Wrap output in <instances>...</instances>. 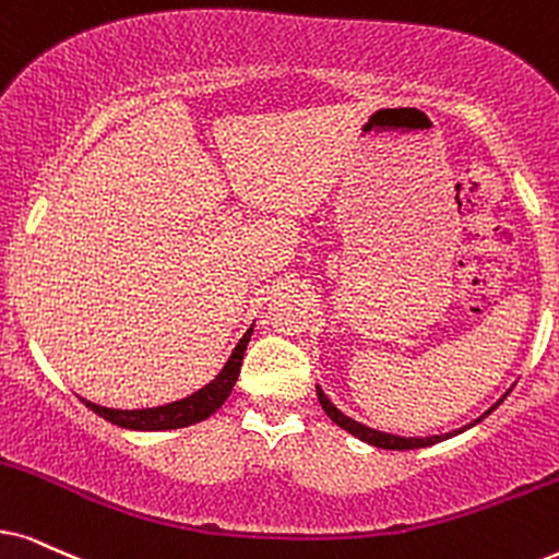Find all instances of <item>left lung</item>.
Here are the masks:
<instances>
[{
	"label": "left lung",
	"mask_w": 559,
	"mask_h": 559,
	"mask_svg": "<svg viewBox=\"0 0 559 559\" xmlns=\"http://www.w3.org/2000/svg\"><path fill=\"white\" fill-rule=\"evenodd\" d=\"M317 397H320V405L324 413H328V418L332 423H337L343 430H348L356 438H361V441L371 443V447H379V449H392V451H407V449H423V447H430V443H438L443 441V438L449 436H433V438H402V436H392V433H381V430H373V428H366L361 423L350 420L348 415H343L341 409H337L332 402L324 397L322 390H317ZM490 413V409H487ZM485 413V415H487ZM483 415V418H485ZM456 433H462V430H456Z\"/></svg>",
	"instance_id": "1"
}]
</instances>
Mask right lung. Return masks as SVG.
<instances>
[{"label": "right lung", "instance_id": "add662e5", "mask_svg": "<svg viewBox=\"0 0 559 559\" xmlns=\"http://www.w3.org/2000/svg\"><path fill=\"white\" fill-rule=\"evenodd\" d=\"M252 328L245 332L242 341L237 343L235 353L229 356L227 366H224L222 373L211 381V384L198 390L190 397L173 402V405L165 407H146V409H110V407H100L95 402L82 400L92 413H97L100 418L110 420L112 426L121 428H131V430H167V428H186L193 426V423L206 420L209 415H214L218 407L224 405V400L229 397L231 386L237 384L239 369H242V358H245V348L250 343Z\"/></svg>", "mask_w": 559, "mask_h": 559}]
</instances>
